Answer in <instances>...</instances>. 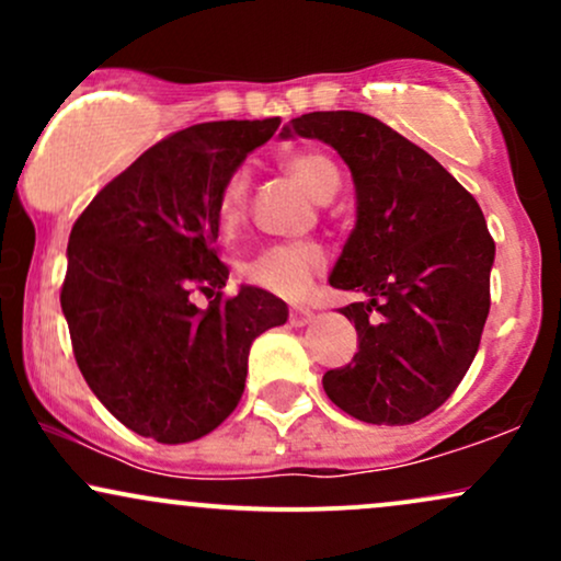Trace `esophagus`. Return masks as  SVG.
<instances>
[{
  "mask_svg": "<svg viewBox=\"0 0 561 561\" xmlns=\"http://www.w3.org/2000/svg\"><path fill=\"white\" fill-rule=\"evenodd\" d=\"M313 321V311H308V308H293L289 311V324L293 327H306Z\"/></svg>",
  "mask_w": 561,
  "mask_h": 561,
  "instance_id": "obj_1",
  "label": "esophagus"
}]
</instances>
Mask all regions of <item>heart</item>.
<instances>
[{
  "instance_id": "heart-1",
  "label": "heart",
  "mask_w": 561,
  "mask_h": 561,
  "mask_svg": "<svg viewBox=\"0 0 561 561\" xmlns=\"http://www.w3.org/2000/svg\"><path fill=\"white\" fill-rule=\"evenodd\" d=\"M282 165L293 173L306 192L319 203L334 197L340 190V171L324 152L293 150L282 158ZM244 197H248V173L242 169L231 171L216 199V221L224 231H237L244 216ZM327 263V253L317 242H279L259 250L253 259L240 266L242 279L248 285L268 289L276 295L306 293L311 279Z\"/></svg>"
}]
</instances>
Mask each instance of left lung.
<instances>
[{"mask_svg": "<svg viewBox=\"0 0 561 561\" xmlns=\"http://www.w3.org/2000/svg\"><path fill=\"white\" fill-rule=\"evenodd\" d=\"M293 134L332 145L356 184V229L330 285L366 295L340 308L358 351L327 371L324 392L362 422H420L459 388L491 311L495 242L478 199L366 113H308L282 137Z\"/></svg>", "mask_w": 561, "mask_h": 561, "instance_id": "1", "label": "left lung"}]
</instances>
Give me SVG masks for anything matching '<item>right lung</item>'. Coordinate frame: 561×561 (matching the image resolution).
Instances as JSON below:
<instances>
[{"label": "right lung", "mask_w": 561, "mask_h": 561, "mask_svg": "<svg viewBox=\"0 0 561 561\" xmlns=\"http://www.w3.org/2000/svg\"><path fill=\"white\" fill-rule=\"evenodd\" d=\"M279 118L173 131L96 192L70 229L60 306L83 379L141 437L190 443L240 403L248 353L287 321L259 287L224 298L216 199ZM214 297L197 309L191 295Z\"/></svg>", "instance_id": "1"}]
</instances>
